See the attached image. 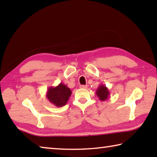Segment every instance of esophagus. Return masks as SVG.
Instances as JSON below:
<instances>
[{
  "mask_svg": "<svg viewBox=\"0 0 157 157\" xmlns=\"http://www.w3.org/2000/svg\"><path fill=\"white\" fill-rule=\"evenodd\" d=\"M80 87L81 89H86L87 88V86L86 85H80Z\"/></svg>",
  "mask_w": 157,
  "mask_h": 157,
  "instance_id": "esophagus-1",
  "label": "esophagus"
}]
</instances>
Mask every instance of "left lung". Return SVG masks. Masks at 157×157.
Listing matches in <instances>:
<instances>
[{
  "label": "left lung",
  "instance_id": "8db88e82",
  "mask_svg": "<svg viewBox=\"0 0 157 157\" xmlns=\"http://www.w3.org/2000/svg\"><path fill=\"white\" fill-rule=\"evenodd\" d=\"M95 94L101 101H105L107 100L110 95V92L105 84H100L95 91Z\"/></svg>",
  "mask_w": 157,
  "mask_h": 157
}]
</instances>
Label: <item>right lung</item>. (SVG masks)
I'll list each match as a JSON object with an SVG mask.
<instances>
[{
  "label": "right lung",
  "mask_w": 157,
  "mask_h": 157,
  "mask_svg": "<svg viewBox=\"0 0 157 157\" xmlns=\"http://www.w3.org/2000/svg\"><path fill=\"white\" fill-rule=\"evenodd\" d=\"M71 94V90L61 82L57 86L49 87L46 96L50 103L57 107H62L66 104Z\"/></svg>",
  "instance_id": "obj_1"
}]
</instances>
